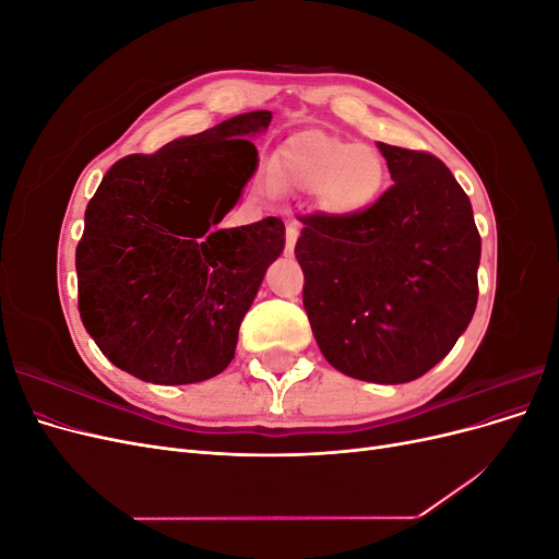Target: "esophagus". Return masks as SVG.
<instances>
[{"instance_id": "1", "label": "esophagus", "mask_w": 559, "mask_h": 559, "mask_svg": "<svg viewBox=\"0 0 559 559\" xmlns=\"http://www.w3.org/2000/svg\"><path fill=\"white\" fill-rule=\"evenodd\" d=\"M296 240H298V226L296 224H286V245H284V253H294V247H296Z\"/></svg>"}]
</instances>
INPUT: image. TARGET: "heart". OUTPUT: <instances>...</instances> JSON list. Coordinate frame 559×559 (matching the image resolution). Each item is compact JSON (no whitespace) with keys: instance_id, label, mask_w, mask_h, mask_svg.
I'll return each instance as SVG.
<instances>
[{"instance_id":"1","label":"heart","mask_w":559,"mask_h":559,"mask_svg":"<svg viewBox=\"0 0 559 559\" xmlns=\"http://www.w3.org/2000/svg\"><path fill=\"white\" fill-rule=\"evenodd\" d=\"M270 177L282 189L317 191L319 205L331 214L354 216L380 198L386 167L376 148L324 130H306L282 144Z\"/></svg>"}]
</instances>
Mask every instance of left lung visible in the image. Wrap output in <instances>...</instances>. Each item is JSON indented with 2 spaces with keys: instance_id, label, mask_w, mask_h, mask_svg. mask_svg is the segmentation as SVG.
I'll return each mask as SVG.
<instances>
[{
  "instance_id": "left-lung-1",
  "label": "left lung",
  "mask_w": 559,
  "mask_h": 559,
  "mask_svg": "<svg viewBox=\"0 0 559 559\" xmlns=\"http://www.w3.org/2000/svg\"><path fill=\"white\" fill-rule=\"evenodd\" d=\"M394 183L354 216H300L296 259L314 341L341 373L380 384L425 376L478 302L471 200L427 151L378 144Z\"/></svg>"
}]
</instances>
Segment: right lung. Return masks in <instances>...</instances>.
I'll list each match as a JSON object with an SVG mask.
<instances>
[{
  "instance_id": "right-lung-1",
  "label": "right lung",
  "mask_w": 559,
  "mask_h": 559,
  "mask_svg": "<svg viewBox=\"0 0 559 559\" xmlns=\"http://www.w3.org/2000/svg\"><path fill=\"white\" fill-rule=\"evenodd\" d=\"M270 111L233 116L109 167L76 247L79 312L105 357L154 384L210 380L230 364L267 265L277 216L216 230L257 170L247 138Z\"/></svg>"
}]
</instances>
